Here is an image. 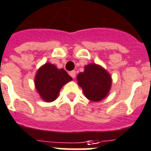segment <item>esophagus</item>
Listing matches in <instances>:
<instances>
[{
	"instance_id": "1",
	"label": "esophagus",
	"mask_w": 151,
	"mask_h": 151,
	"mask_svg": "<svg viewBox=\"0 0 151 151\" xmlns=\"http://www.w3.org/2000/svg\"><path fill=\"white\" fill-rule=\"evenodd\" d=\"M76 71H72V72H69L70 76L72 77V78H73V79H75V78H76Z\"/></svg>"
}]
</instances>
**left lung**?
I'll list each match as a JSON object with an SVG mask.
<instances>
[{
  "label": "left lung",
  "instance_id": "left-lung-1",
  "mask_svg": "<svg viewBox=\"0 0 151 151\" xmlns=\"http://www.w3.org/2000/svg\"><path fill=\"white\" fill-rule=\"evenodd\" d=\"M76 78L86 97L93 102L105 98L111 87V75L105 68L95 63L86 65L84 72H79Z\"/></svg>",
  "mask_w": 151,
  "mask_h": 151
}]
</instances>
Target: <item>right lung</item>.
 <instances>
[{
    "instance_id": "obj_1",
    "label": "right lung",
    "mask_w": 151,
    "mask_h": 151,
    "mask_svg": "<svg viewBox=\"0 0 151 151\" xmlns=\"http://www.w3.org/2000/svg\"><path fill=\"white\" fill-rule=\"evenodd\" d=\"M72 78L63 68H58L55 65L45 63L37 70L34 83L37 93L45 102H52L58 96L65 84Z\"/></svg>"
}]
</instances>
